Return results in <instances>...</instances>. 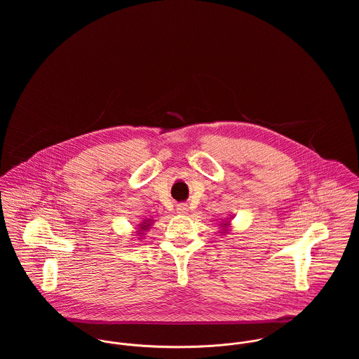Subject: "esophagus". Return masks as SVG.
Masks as SVG:
<instances>
[{
	"instance_id": "obj_1",
	"label": "esophagus",
	"mask_w": 359,
	"mask_h": 359,
	"mask_svg": "<svg viewBox=\"0 0 359 359\" xmlns=\"http://www.w3.org/2000/svg\"><path fill=\"white\" fill-rule=\"evenodd\" d=\"M187 210H188V205H185V203H181V205H178V207H177L178 212H185Z\"/></svg>"
}]
</instances>
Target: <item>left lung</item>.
<instances>
[{
    "label": "left lung",
    "instance_id": "obj_1",
    "mask_svg": "<svg viewBox=\"0 0 359 359\" xmlns=\"http://www.w3.org/2000/svg\"><path fill=\"white\" fill-rule=\"evenodd\" d=\"M224 225H225V224H224Z\"/></svg>",
    "mask_w": 359,
    "mask_h": 359
}]
</instances>
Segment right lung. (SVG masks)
<instances>
[{"instance_id": "right-lung-1", "label": "right lung", "mask_w": 359, "mask_h": 359, "mask_svg": "<svg viewBox=\"0 0 359 359\" xmlns=\"http://www.w3.org/2000/svg\"><path fill=\"white\" fill-rule=\"evenodd\" d=\"M144 224H147V222H144ZM149 226V224L148 225H141V229H147Z\"/></svg>"}]
</instances>
